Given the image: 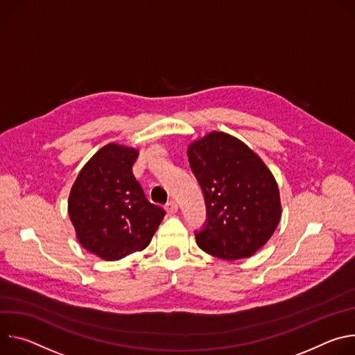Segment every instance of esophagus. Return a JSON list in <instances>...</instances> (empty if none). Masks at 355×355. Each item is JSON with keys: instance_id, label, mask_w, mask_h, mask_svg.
Instances as JSON below:
<instances>
[{"instance_id": "34e87169", "label": "esophagus", "mask_w": 355, "mask_h": 355, "mask_svg": "<svg viewBox=\"0 0 355 355\" xmlns=\"http://www.w3.org/2000/svg\"><path fill=\"white\" fill-rule=\"evenodd\" d=\"M165 209H166V211H168V213L175 214V213L178 211V203H176L175 200H171V202L165 206Z\"/></svg>"}]
</instances>
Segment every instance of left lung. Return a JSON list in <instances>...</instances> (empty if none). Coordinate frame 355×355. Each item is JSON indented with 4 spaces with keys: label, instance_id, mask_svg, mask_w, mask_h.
I'll use <instances>...</instances> for the list:
<instances>
[{
    "label": "left lung",
    "instance_id": "1",
    "mask_svg": "<svg viewBox=\"0 0 355 355\" xmlns=\"http://www.w3.org/2000/svg\"><path fill=\"white\" fill-rule=\"evenodd\" d=\"M187 156L207 209V225L196 232L198 245L225 261L252 257L281 221L272 172L243 141L218 131L193 141Z\"/></svg>",
    "mask_w": 355,
    "mask_h": 355
}]
</instances>
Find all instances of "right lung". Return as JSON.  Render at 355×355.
<instances>
[{
  "instance_id": "add662e5",
  "label": "right lung",
  "mask_w": 355,
  "mask_h": 355,
  "mask_svg": "<svg viewBox=\"0 0 355 355\" xmlns=\"http://www.w3.org/2000/svg\"><path fill=\"white\" fill-rule=\"evenodd\" d=\"M139 152L107 144L78 172L67 202L80 245L104 261L145 250L165 217L152 205L132 173Z\"/></svg>"
}]
</instances>
